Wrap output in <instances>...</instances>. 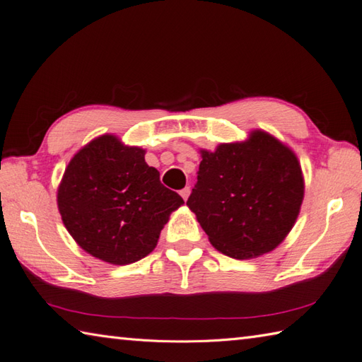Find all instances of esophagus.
<instances>
[{"mask_svg": "<svg viewBox=\"0 0 362 362\" xmlns=\"http://www.w3.org/2000/svg\"><path fill=\"white\" fill-rule=\"evenodd\" d=\"M180 195L182 197L184 202H187V198H189V195H190V187H184L182 190H180Z\"/></svg>", "mask_w": 362, "mask_h": 362, "instance_id": "34e87169", "label": "esophagus"}]
</instances>
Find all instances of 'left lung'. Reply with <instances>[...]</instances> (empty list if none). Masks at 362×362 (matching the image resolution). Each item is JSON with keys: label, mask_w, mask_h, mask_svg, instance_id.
<instances>
[{"label": "left lung", "mask_w": 362, "mask_h": 362, "mask_svg": "<svg viewBox=\"0 0 362 362\" xmlns=\"http://www.w3.org/2000/svg\"><path fill=\"white\" fill-rule=\"evenodd\" d=\"M187 206L215 249L245 260L267 254L290 234L303 199V176L291 148L267 132L245 142L202 150Z\"/></svg>", "instance_id": "left-lung-1"}]
</instances>
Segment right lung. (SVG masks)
<instances>
[{"label": "right lung", "instance_id": "right-lung-1", "mask_svg": "<svg viewBox=\"0 0 362 362\" xmlns=\"http://www.w3.org/2000/svg\"><path fill=\"white\" fill-rule=\"evenodd\" d=\"M144 156L141 147L103 134L80 148L63 173L57 190L63 224L95 259L111 264L144 259L168 216L184 204Z\"/></svg>", "mask_w": 362, "mask_h": 362}]
</instances>
